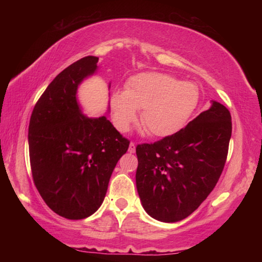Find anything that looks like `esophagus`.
<instances>
[{
  "mask_svg": "<svg viewBox=\"0 0 262 262\" xmlns=\"http://www.w3.org/2000/svg\"><path fill=\"white\" fill-rule=\"evenodd\" d=\"M128 151H129L130 154H134L135 152V143H134V142H130L129 148H128Z\"/></svg>",
  "mask_w": 262,
  "mask_h": 262,
  "instance_id": "34e87169",
  "label": "esophagus"
}]
</instances>
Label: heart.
I'll return each mask as SVG.
<instances>
[{
    "label": "heart",
    "instance_id": "b5f03b06",
    "mask_svg": "<svg viewBox=\"0 0 262 262\" xmlns=\"http://www.w3.org/2000/svg\"><path fill=\"white\" fill-rule=\"evenodd\" d=\"M199 104L198 86L163 73H142L132 76L125 91H115L110 106L114 126L129 130L142 113V125L150 135L166 137L185 127Z\"/></svg>",
    "mask_w": 262,
    "mask_h": 262
}]
</instances>
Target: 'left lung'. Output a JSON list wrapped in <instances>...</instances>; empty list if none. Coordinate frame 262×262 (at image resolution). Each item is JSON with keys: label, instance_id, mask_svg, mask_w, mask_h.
Returning <instances> with one entry per match:
<instances>
[{"label": "left lung", "instance_id": "obj_1", "mask_svg": "<svg viewBox=\"0 0 262 262\" xmlns=\"http://www.w3.org/2000/svg\"><path fill=\"white\" fill-rule=\"evenodd\" d=\"M231 132L229 110L211 100L176 134L137 145L136 188L147 214L174 223L196 210L220 179Z\"/></svg>", "mask_w": 262, "mask_h": 262}]
</instances>
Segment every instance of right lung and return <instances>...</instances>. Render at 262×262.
Segmentation results:
<instances>
[{
	"label": "right lung",
	"instance_id": "1",
	"mask_svg": "<svg viewBox=\"0 0 262 262\" xmlns=\"http://www.w3.org/2000/svg\"><path fill=\"white\" fill-rule=\"evenodd\" d=\"M97 63L98 57L85 56L62 70L30 119L34 185L46 205L68 220L86 219L98 210L114 167L129 147L106 115L89 118L78 103V86L97 73Z\"/></svg>",
	"mask_w": 262,
	"mask_h": 262
}]
</instances>
